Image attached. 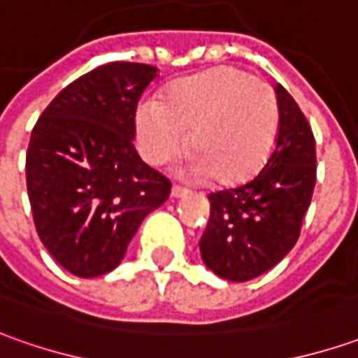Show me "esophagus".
Segmentation results:
<instances>
[{"label":"esophagus","instance_id":"34e87169","mask_svg":"<svg viewBox=\"0 0 358 358\" xmlns=\"http://www.w3.org/2000/svg\"><path fill=\"white\" fill-rule=\"evenodd\" d=\"M188 194H190V190L184 188V186H180V184H174V186H172V196H174V198H184V196H188Z\"/></svg>","mask_w":358,"mask_h":358}]
</instances>
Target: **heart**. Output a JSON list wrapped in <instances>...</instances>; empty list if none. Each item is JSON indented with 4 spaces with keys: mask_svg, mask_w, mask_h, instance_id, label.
<instances>
[{
    "mask_svg": "<svg viewBox=\"0 0 358 358\" xmlns=\"http://www.w3.org/2000/svg\"><path fill=\"white\" fill-rule=\"evenodd\" d=\"M275 94L245 71L220 67L176 83L166 103L146 99L136 113L144 158L164 164L190 130V172L217 184H240L264 166L278 134Z\"/></svg>",
    "mask_w": 358,
    "mask_h": 358,
    "instance_id": "b5f03b06",
    "label": "heart"
}]
</instances>
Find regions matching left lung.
Masks as SVG:
<instances>
[{
  "mask_svg": "<svg viewBox=\"0 0 358 358\" xmlns=\"http://www.w3.org/2000/svg\"><path fill=\"white\" fill-rule=\"evenodd\" d=\"M279 134L273 155L248 184L210 194L200 240L203 264L228 281H250L278 265L299 240L317 180L315 136L299 105L275 87Z\"/></svg>",
  "mask_w": 358,
  "mask_h": 358,
  "instance_id": "left-lung-1",
  "label": "left lung"
}]
</instances>
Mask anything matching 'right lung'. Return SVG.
<instances>
[{"label": "right lung", "mask_w": 358, "mask_h": 358, "mask_svg": "<svg viewBox=\"0 0 358 358\" xmlns=\"http://www.w3.org/2000/svg\"><path fill=\"white\" fill-rule=\"evenodd\" d=\"M158 69L113 61L67 85L41 113L25 156L33 222L77 278L113 271L172 182L134 150V117Z\"/></svg>", "instance_id": "right-lung-1"}]
</instances>
